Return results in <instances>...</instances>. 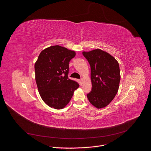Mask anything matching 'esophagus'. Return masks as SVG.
<instances>
[{
	"mask_svg": "<svg viewBox=\"0 0 151 151\" xmlns=\"http://www.w3.org/2000/svg\"><path fill=\"white\" fill-rule=\"evenodd\" d=\"M82 79H79V83H80V84L82 83Z\"/></svg>",
	"mask_w": 151,
	"mask_h": 151,
	"instance_id": "esophagus-1",
	"label": "esophagus"
}]
</instances>
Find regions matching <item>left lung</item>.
<instances>
[{
	"label": "left lung",
	"mask_w": 151,
	"mask_h": 151,
	"mask_svg": "<svg viewBox=\"0 0 151 151\" xmlns=\"http://www.w3.org/2000/svg\"><path fill=\"white\" fill-rule=\"evenodd\" d=\"M82 54L91 68L92 88L87 94L88 99L97 108H102L112 101L118 91L121 78L118 62L99 49Z\"/></svg>",
	"instance_id": "left-lung-1"
}]
</instances>
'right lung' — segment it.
Returning a JSON list of instances; mask_svg holds the SVG:
<instances>
[{
    "mask_svg": "<svg viewBox=\"0 0 151 151\" xmlns=\"http://www.w3.org/2000/svg\"><path fill=\"white\" fill-rule=\"evenodd\" d=\"M75 51L59 45L50 47L39 54L35 64L39 94L51 107L61 109L71 100L79 83L69 78V64Z\"/></svg>",
    "mask_w": 151,
    "mask_h": 151,
    "instance_id": "add662e5",
    "label": "right lung"
}]
</instances>
